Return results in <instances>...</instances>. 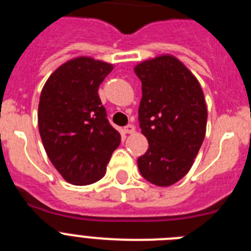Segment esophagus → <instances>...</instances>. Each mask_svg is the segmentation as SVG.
Wrapping results in <instances>:
<instances>
[{
  "instance_id": "34e87169",
  "label": "esophagus",
  "mask_w": 251,
  "mask_h": 251,
  "mask_svg": "<svg viewBox=\"0 0 251 251\" xmlns=\"http://www.w3.org/2000/svg\"><path fill=\"white\" fill-rule=\"evenodd\" d=\"M134 130H136V128L132 124H128L127 127H124V133H127V134H132V133H134Z\"/></svg>"
}]
</instances>
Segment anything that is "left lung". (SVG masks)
I'll return each mask as SVG.
<instances>
[{
    "label": "left lung",
    "instance_id": "left-lung-1",
    "mask_svg": "<svg viewBox=\"0 0 251 251\" xmlns=\"http://www.w3.org/2000/svg\"><path fill=\"white\" fill-rule=\"evenodd\" d=\"M142 81L138 121L148 150L137 159L151 183L171 186L187 174L206 133L207 108L200 83L179 60L162 55L134 68Z\"/></svg>",
    "mask_w": 251,
    "mask_h": 251
}]
</instances>
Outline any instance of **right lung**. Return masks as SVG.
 <instances>
[{
    "instance_id": "add662e5",
    "label": "right lung",
    "mask_w": 251,
    "mask_h": 251,
    "mask_svg": "<svg viewBox=\"0 0 251 251\" xmlns=\"http://www.w3.org/2000/svg\"><path fill=\"white\" fill-rule=\"evenodd\" d=\"M112 64L92 57L69 60L43 88L39 132L49 159L69 183L85 186L105 175L121 134L106 118L98 95Z\"/></svg>"
}]
</instances>
